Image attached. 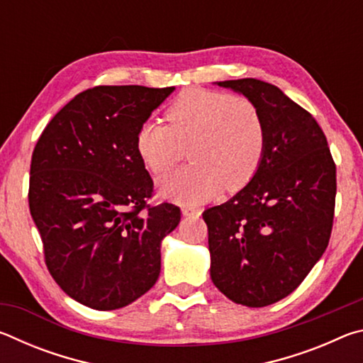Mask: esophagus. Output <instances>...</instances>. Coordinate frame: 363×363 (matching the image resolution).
I'll use <instances>...</instances> for the list:
<instances>
[{
	"label": "esophagus",
	"instance_id": "esophagus-1",
	"mask_svg": "<svg viewBox=\"0 0 363 363\" xmlns=\"http://www.w3.org/2000/svg\"><path fill=\"white\" fill-rule=\"evenodd\" d=\"M182 214L184 216H192V218H199L201 214V210L200 208H195V206H184L182 208Z\"/></svg>",
	"mask_w": 363,
	"mask_h": 363
}]
</instances>
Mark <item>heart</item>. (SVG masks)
<instances>
[{
  "mask_svg": "<svg viewBox=\"0 0 363 363\" xmlns=\"http://www.w3.org/2000/svg\"><path fill=\"white\" fill-rule=\"evenodd\" d=\"M167 121H145L136 134L138 155L152 174L167 173L190 145L194 164L158 182L167 199L200 205L223 189H243L259 171L267 134L261 112L247 97L190 88L171 102Z\"/></svg>",
  "mask_w": 363,
  "mask_h": 363,
  "instance_id": "b5f03b06",
  "label": "heart"
}]
</instances>
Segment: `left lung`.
<instances>
[{
  "label": "left lung",
  "mask_w": 363,
  "mask_h": 363,
  "mask_svg": "<svg viewBox=\"0 0 363 363\" xmlns=\"http://www.w3.org/2000/svg\"><path fill=\"white\" fill-rule=\"evenodd\" d=\"M255 104L267 147L256 176L229 201L203 211L211 280L237 304L264 307L293 293L327 250L336 164L314 116L277 86L219 82Z\"/></svg>",
  "instance_id": "8db88e82"
}]
</instances>
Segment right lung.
Returning a JSON list of instances; mask_svg holds the SVG:
<instances>
[{
	"label": "right lung",
	"mask_w": 363,
	"mask_h": 363,
	"mask_svg": "<svg viewBox=\"0 0 363 363\" xmlns=\"http://www.w3.org/2000/svg\"><path fill=\"white\" fill-rule=\"evenodd\" d=\"M174 88L96 86L54 115L30 164L28 206L56 284L97 311L131 304L155 285L160 243L179 206L149 205L153 181L136 134Z\"/></svg>",
	"instance_id": "1"
}]
</instances>
